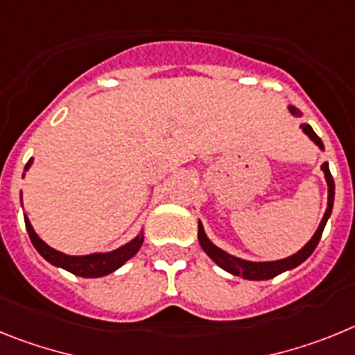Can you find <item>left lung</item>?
<instances>
[{"instance_id": "obj_1", "label": "left lung", "mask_w": 355, "mask_h": 355, "mask_svg": "<svg viewBox=\"0 0 355 355\" xmlns=\"http://www.w3.org/2000/svg\"><path fill=\"white\" fill-rule=\"evenodd\" d=\"M289 112L293 116H297L300 118L302 112L298 109H295L293 105H289ZM300 128L304 130V134L309 135V139L313 141L320 150H323V143L320 139L318 135L314 134V130L311 128L307 123H302ZM322 171L325 175V180H327V186H329V198H327V211L323 214L322 221H320V227L316 229L314 236L311 237V241L307 243L302 250H298L297 254L289 255L286 259H280V261H268V263H254V261H245V259H239V257H234V255L227 254L225 250L218 248L214 243L211 241L205 234L202 227V221H198V241L200 246L203 248V252L209 255V257L214 261L216 264L220 268H223L225 271H229L232 275L237 277H243V279H248V280H268V279H273V277L280 275V273H284V271L293 270V268H297L298 264H302L309 257L311 254L314 252L316 245H318L320 237H322L323 229H325V223L327 220L331 218V212H332V205H334V178L331 175V169H329V162H323L322 164Z\"/></svg>"}]
</instances>
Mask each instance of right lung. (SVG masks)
Instances as JSON below:
<instances>
[{"mask_svg":"<svg viewBox=\"0 0 355 355\" xmlns=\"http://www.w3.org/2000/svg\"><path fill=\"white\" fill-rule=\"evenodd\" d=\"M32 166V159L28 160V164L24 166V171ZM24 177V175H23ZM24 225H26V230H28L30 241L35 246V250L42 255V257L51 263L53 266L64 268V270L71 271L73 275L78 277H105L116 271L118 268H121L123 264L128 261L130 257H134L137 252H139L141 245H143L144 237L143 234H139L137 237H134L130 243L119 246L118 250L105 252V254H89V255H67L62 252L55 250L51 246L46 245L41 237L37 236L35 230H33L30 220L24 216Z\"/></svg>","mask_w":355,"mask_h":355,"instance_id":"add662e5","label":"right lung"}]
</instances>
